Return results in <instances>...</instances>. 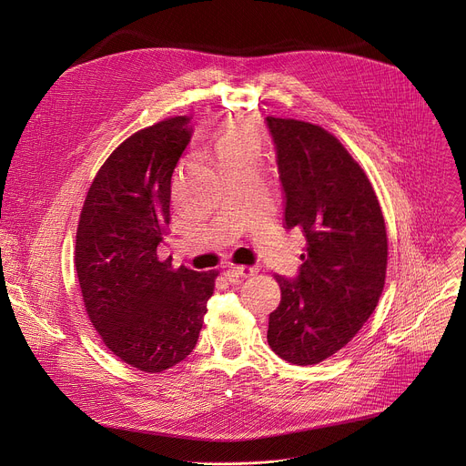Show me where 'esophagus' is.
I'll list each match as a JSON object with an SVG mask.
<instances>
[{
	"label": "esophagus",
	"instance_id": "34e87169",
	"mask_svg": "<svg viewBox=\"0 0 466 466\" xmlns=\"http://www.w3.org/2000/svg\"><path fill=\"white\" fill-rule=\"evenodd\" d=\"M232 273H236L241 279H250L258 273V268H250V265H238V268H232Z\"/></svg>",
	"mask_w": 466,
	"mask_h": 466
}]
</instances>
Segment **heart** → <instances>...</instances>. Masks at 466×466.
I'll list each match as a JSON object with an SVG mask.
<instances>
[{
  "label": "heart",
  "mask_w": 466,
  "mask_h": 466,
  "mask_svg": "<svg viewBox=\"0 0 466 466\" xmlns=\"http://www.w3.org/2000/svg\"><path fill=\"white\" fill-rule=\"evenodd\" d=\"M216 153L219 162L236 158H254L258 153V140L248 127L230 125L219 132V137L216 140Z\"/></svg>",
  "instance_id": "1"
}]
</instances>
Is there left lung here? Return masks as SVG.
Masks as SVG:
<instances>
[{"instance_id":"obj_1","label":"left lung","mask_w":466,"mask_h":466,"mask_svg":"<svg viewBox=\"0 0 466 466\" xmlns=\"http://www.w3.org/2000/svg\"><path fill=\"white\" fill-rule=\"evenodd\" d=\"M277 149L286 228L306 238L295 280L277 275L282 300L268 341L293 365L341 350L374 311L385 284L387 232L361 166L319 125L265 117Z\"/></svg>"}]
</instances>
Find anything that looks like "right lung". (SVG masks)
<instances>
[{
    "label": "right lung",
    "mask_w": 466,
    "mask_h": 466,
    "mask_svg": "<svg viewBox=\"0 0 466 466\" xmlns=\"http://www.w3.org/2000/svg\"><path fill=\"white\" fill-rule=\"evenodd\" d=\"M187 116L127 138L97 171L85 198L76 269L86 313L121 361L162 372L195 349L218 271L197 273L157 248L169 225L171 177L191 138Z\"/></svg>",
    "instance_id": "obj_1"
}]
</instances>
